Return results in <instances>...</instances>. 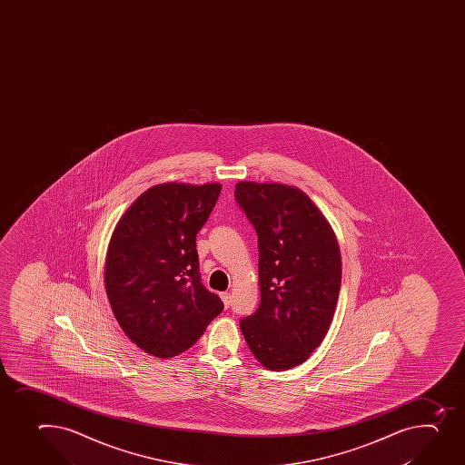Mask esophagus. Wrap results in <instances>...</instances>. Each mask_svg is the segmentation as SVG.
<instances>
[{
    "instance_id": "obj_1",
    "label": "esophagus",
    "mask_w": 465,
    "mask_h": 465,
    "mask_svg": "<svg viewBox=\"0 0 465 465\" xmlns=\"http://www.w3.org/2000/svg\"><path fill=\"white\" fill-rule=\"evenodd\" d=\"M221 300H223L225 308H229L230 303H232V297H230L229 292H221Z\"/></svg>"
}]
</instances>
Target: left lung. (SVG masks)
Masks as SVG:
<instances>
[{
	"mask_svg": "<svg viewBox=\"0 0 465 465\" xmlns=\"http://www.w3.org/2000/svg\"><path fill=\"white\" fill-rule=\"evenodd\" d=\"M235 198L258 233L261 303L241 331L272 371L304 362L324 340L341 288L335 233L312 200L281 183L236 184Z\"/></svg>",
	"mask_w": 465,
	"mask_h": 465,
	"instance_id": "left-lung-1",
	"label": "left lung"
}]
</instances>
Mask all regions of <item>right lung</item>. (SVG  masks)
<instances>
[{
	"mask_svg": "<svg viewBox=\"0 0 465 465\" xmlns=\"http://www.w3.org/2000/svg\"><path fill=\"white\" fill-rule=\"evenodd\" d=\"M221 184L162 183L134 200L114 230L104 282L116 322L157 358L188 350L223 312L207 291L195 249Z\"/></svg>",
	"mask_w": 465,
	"mask_h": 465,
	"instance_id": "obj_1",
	"label": "right lung"
}]
</instances>
